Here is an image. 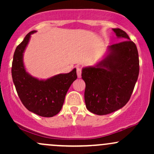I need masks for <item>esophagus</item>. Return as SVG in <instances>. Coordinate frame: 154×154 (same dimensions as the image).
I'll return each instance as SVG.
<instances>
[{
	"instance_id": "esophagus-1",
	"label": "esophagus",
	"mask_w": 154,
	"mask_h": 154,
	"mask_svg": "<svg viewBox=\"0 0 154 154\" xmlns=\"http://www.w3.org/2000/svg\"><path fill=\"white\" fill-rule=\"evenodd\" d=\"M76 69H77V77H78V78H80V77H81V74H82V69H81V67L79 66H77V67H76Z\"/></svg>"
}]
</instances>
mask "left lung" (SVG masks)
Listing matches in <instances>:
<instances>
[{
	"label": "left lung",
	"instance_id": "obj_1",
	"mask_svg": "<svg viewBox=\"0 0 154 154\" xmlns=\"http://www.w3.org/2000/svg\"><path fill=\"white\" fill-rule=\"evenodd\" d=\"M123 41L109 46V54L95 66L83 68L85 101L88 111L106 115L126 105L139 75L137 47L122 29H113Z\"/></svg>",
	"mask_w": 154,
	"mask_h": 154
}]
</instances>
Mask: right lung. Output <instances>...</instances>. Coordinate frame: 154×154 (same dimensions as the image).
Listing matches in <instances>:
<instances>
[{"label":"right lung","mask_w":154,"mask_h":154,"mask_svg":"<svg viewBox=\"0 0 154 154\" xmlns=\"http://www.w3.org/2000/svg\"><path fill=\"white\" fill-rule=\"evenodd\" d=\"M28 33L16 48L11 67L13 82L21 101L29 111L40 116L52 117L61 111L65 96L72 82L77 78L76 69L67 74H59L46 80H39L26 72L23 53L29 42Z\"/></svg>","instance_id":"obj_1"}]
</instances>
